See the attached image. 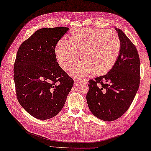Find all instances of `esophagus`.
Segmentation results:
<instances>
[{
    "instance_id": "esophagus-1",
    "label": "esophagus",
    "mask_w": 151,
    "mask_h": 151,
    "mask_svg": "<svg viewBox=\"0 0 151 151\" xmlns=\"http://www.w3.org/2000/svg\"><path fill=\"white\" fill-rule=\"evenodd\" d=\"M74 81H75V82H76V83L81 82V81H82V82H86V81H88V79H82V78L80 79V78H78V79H75Z\"/></svg>"
}]
</instances>
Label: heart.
I'll return each mask as SVG.
<instances>
[{"instance_id":"1","label":"heart","mask_w":151,"mask_h":151,"mask_svg":"<svg viewBox=\"0 0 151 151\" xmlns=\"http://www.w3.org/2000/svg\"><path fill=\"white\" fill-rule=\"evenodd\" d=\"M120 40L116 33L100 29H75L70 41L62 39L55 49L57 61L63 70L68 71L78 61L83 62L71 70L74 77L82 78L93 72H108L117 60Z\"/></svg>"}]
</instances>
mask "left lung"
Returning a JSON list of instances; mask_svg holds the SVG:
<instances>
[{
  "label": "left lung",
  "mask_w": 151,
  "mask_h": 151,
  "mask_svg": "<svg viewBox=\"0 0 151 151\" xmlns=\"http://www.w3.org/2000/svg\"><path fill=\"white\" fill-rule=\"evenodd\" d=\"M120 40V51L112 69L104 76L89 81L86 96L93 115L104 121H113L131 105L140 84V58L137 49L124 32L115 28Z\"/></svg>",
  "instance_id": "obj_1"
}]
</instances>
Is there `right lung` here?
Masks as SVG:
<instances>
[{"mask_svg":"<svg viewBox=\"0 0 151 151\" xmlns=\"http://www.w3.org/2000/svg\"><path fill=\"white\" fill-rule=\"evenodd\" d=\"M68 27L40 29L21 44L14 65L17 100L39 120L56 116L74 81L57 62L55 49Z\"/></svg>","mask_w":151,"mask_h":151,"instance_id":"add662e5","label":"right lung"}]
</instances>
